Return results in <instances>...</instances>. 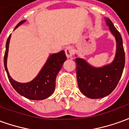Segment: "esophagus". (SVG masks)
I'll use <instances>...</instances> for the list:
<instances>
[{
    "instance_id": "obj_1",
    "label": "esophagus",
    "mask_w": 129,
    "mask_h": 129,
    "mask_svg": "<svg viewBox=\"0 0 129 129\" xmlns=\"http://www.w3.org/2000/svg\"><path fill=\"white\" fill-rule=\"evenodd\" d=\"M65 52H66V56L68 58H70L73 56V54H74V49L71 46H68L65 49Z\"/></svg>"
}]
</instances>
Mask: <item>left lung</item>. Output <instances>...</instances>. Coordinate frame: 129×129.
Here are the masks:
<instances>
[{"label": "left lung", "mask_w": 129, "mask_h": 129, "mask_svg": "<svg viewBox=\"0 0 129 129\" xmlns=\"http://www.w3.org/2000/svg\"><path fill=\"white\" fill-rule=\"evenodd\" d=\"M106 22L116 39L117 50L113 61L103 67L95 68L84 59H75L79 88L85 96L91 99H99L111 94L116 88L124 68L125 54L122 36L109 18Z\"/></svg>", "instance_id": "8db88e82"}]
</instances>
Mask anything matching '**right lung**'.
<instances>
[{"mask_svg": "<svg viewBox=\"0 0 129 129\" xmlns=\"http://www.w3.org/2000/svg\"><path fill=\"white\" fill-rule=\"evenodd\" d=\"M25 21L26 20H23L19 22L16 26L15 29ZM10 38L11 34L9 36L6 42L4 66L8 79L13 88L20 95L29 100H42L49 97L53 93L55 88L56 75L61 70L63 63L67 59L65 52L62 50L58 53L50 54L38 75L32 81L28 83H19L10 77L7 68V54Z\"/></svg>", "mask_w": 129, "mask_h": 129, "instance_id": "1", "label": "right lung"}]
</instances>
